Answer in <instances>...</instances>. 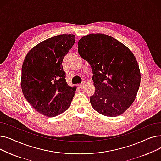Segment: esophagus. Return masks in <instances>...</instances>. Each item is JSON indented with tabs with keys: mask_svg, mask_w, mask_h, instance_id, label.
Listing matches in <instances>:
<instances>
[{
	"mask_svg": "<svg viewBox=\"0 0 161 161\" xmlns=\"http://www.w3.org/2000/svg\"><path fill=\"white\" fill-rule=\"evenodd\" d=\"M85 84H86V83H85V82H83L82 83H81V84H79V85H78V87H79L80 88H82V87H83V86L85 85Z\"/></svg>",
	"mask_w": 161,
	"mask_h": 161,
	"instance_id": "esophagus-1",
	"label": "esophagus"
}]
</instances>
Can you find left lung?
<instances>
[{"label":"left lung","instance_id":"obj_1","mask_svg":"<svg viewBox=\"0 0 161 161\" xmlns=\"http://www.w3.org/2000/svg\"><path fill=\"white\" fill-rule=\"evenodd\" d=\"M78 49L93 74L92 107L108 117L123 114L136 98L140 85L139 66L132 52L114 38L98 33L82 37Z\"/></svg>","mask_w":161,"mask_h":161}]
</instances>
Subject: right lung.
Here are the masks:
<instances>
[{
	"label": "right lung",
	"instance_id": "obj_1",
	"mask_svg": "<svg viewBox=\"0 0 161 161\" xmlns=\"http://www.w3.org/2000/svg\"><path fill=\"white\" fill-rule=\"evenodd\" d=\"M74 35H57L40 42L25 57L21 86L24 97L40 114L55 117L70 106L75 87L69 86L63 60L75 43Z\"/></svg>",
	"mask_w": 161,
	"mask_h": 161
}]
</instances>
